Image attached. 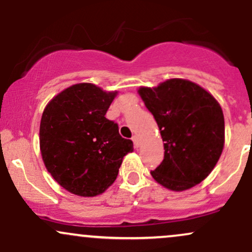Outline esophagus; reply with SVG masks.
<instances>
[{"label":"esophagus","instance_id":"1","mask_svg":"<svg viewBox=\"0 0 252 252\" xmlns=\"http://www.w3.org/2000/svg\"><path fill=\"white\" fill-rule=\"evenodd\" d=\"M132 142H134L136 148H138V147H140V144H141L140 136H138V135H134V136H132Z\"/></svg>","mask_w":252,"mask_h":252}]
</instances>
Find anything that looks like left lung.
I'll use <instances>...</instances> for the list:
<instances>
[{
  "label": "left lung",
  "instance_id": "obj_1",
  "mask_svg": "<svg viewBox=\"0 0 252 252\" xmlns=\"http://www.w3.org/2000/svg\"><path fill=\"white\" fill-rule=\"evenodd\" d=\"M154 116L164 158L152 176L164 189L182 192L206 179L220 158L225 123L220 104L198 84L172 78L137 90Z\"/></svg>",
  "mask_w": 252,
  "mask_h": 252
}]
</instances>
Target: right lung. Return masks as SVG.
<instances>
[{
    "label": "right lung",
    "mask_w": 252,
    "mask_h": 252,
    "mask_svg": "<svg viewBox=\"0 0 252 252\" xmlns=\"http://www.w3.org/2000/svg\"><path fill=\"white\" fill-rule=\"evenodd\" d=\"M118 91L91 83L74 84L45 106L40 152L46 169L63 189L79 196L102 194L114 184L131 140L105 117Z\"/></svg>",
    "instance_id": "right-lung-1"
}]
</instances>
